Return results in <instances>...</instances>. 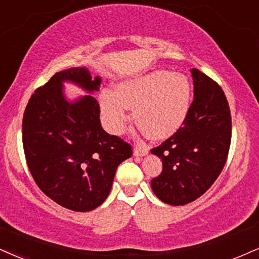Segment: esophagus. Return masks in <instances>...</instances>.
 <instances>
[{
  "label": "esophagus",
  "mask_w": 259,
  "mask_h": 259,
  "mask_svg": "<svg viewBox=\"0 0 259 259\" xmlns=\"http://www.w3.org/2000/svg\"><path fill=\"white\" fill-rule=\"evenodd\" d=\"M148 153V147L145 145H139V143H136L135 147H134V154L136 155V157H141V155H146Z\"/></svg>",
  "instance_id": "obj_1"
}]
</instances>
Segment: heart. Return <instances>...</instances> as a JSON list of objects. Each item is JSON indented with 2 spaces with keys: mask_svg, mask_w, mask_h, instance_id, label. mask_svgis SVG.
I'll return each mask as SVG.
<instances>
[{
  "mask_svg": "<svg viewBox=\"0 0 259 259\" xmlns=\"http://www.w3.org/2000/svg\"><path fill=\"white\" fill-rule=\"evenodd\" d=\"M101 111L108 130L119 134L134 118L153 139H166L185 123L191 105V85L186 76L169 71H153L118 85V94L102 92Z\"/></svg>",
  "mask_w": 259,
  "mask_h": 259,
  "instance_id": "obj_1",
  "label": "heart"
}]
</instances>
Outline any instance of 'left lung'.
<instances>
[{"label": "left lung", "mask_w": 259, "mask_h": 259, "mask_svg": "<svg viewBox=\"0 0 259 259\" xmlns=\"http://www.w3.org/2000/svg\"><path fill=\"white\" fill-rule=\"evenodd\" d=\"M194 99L185 123L151 152L163 171L151 181L166 204L186 205L201 197L222 172L232 140V116L223 90L212 78L192 68Z\"/></svg>", "instance_id": "left-lung-1"}]
</instances>
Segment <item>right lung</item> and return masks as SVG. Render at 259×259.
<instances>
[{"instance_id":"right-lung-1","label":"right lung","mask_w":259,"mask_h":259,"mask_svg":"<svg viewBox=\"0 0 259 259\" xmlns=\"http://www.w3.org/2000/svg\"><path fill=\"white\" fill-rule=\"evenodd\" d=\"M64 80L98 92L101 79L84 67L55 73L35 90L23 118V146L36 185L61 206L85 212L107 198L121 161L133 147L102 129L100 106L93 96L74 104L64 99Z\"/></svg>"}]
</instances>
